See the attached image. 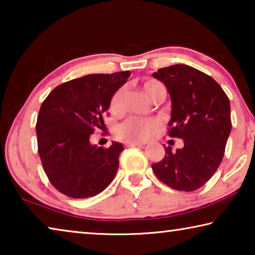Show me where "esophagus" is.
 <instances>
[{"label":"esophagus","mask_w":255,"mask_h":255,"mask_svg":"<svg viewBox=\"0 0 255 255\" xmlns=\"http://www.w3.org/2000/svg\"><path fill=\"white\" fill-rule=\"evenodd\" d=\"M125 145L128 146V147H130V146H140V145H144V144L139 143V141H136V140H126V141H125Z\"/></svg>","instance_id":"1"}]
</instances>
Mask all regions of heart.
<instances>
[{
	"label": "heart",
	"instance_id": "obj_1",
	"mask_svg": "<svg viewBox=\"0 0 255 255\" xmlns=\"http://www.w3.org/2000/svg\"><path fill=\"white\" fill-rule=\"evenodd\" d=\"M143 89L153 99L158 96L164 89L161 82L149 79L143 83ZM126 96L125 88H119L110 100V110L114 114H120L124 110V101ZM161 127V120L156 118L130 117L120 124L117 128V135L126 140H146L152 137Z\"/></svg>",
	"mask_w": 255,
	"mask_h": 255
}]
</instances>
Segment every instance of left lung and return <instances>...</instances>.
Wrapping results in <instances>:
<instances>
[{"instance_id": "obj_1", "label": "left lung", "mask_w": 255, "mask_h": 255, "mask_svg": "<svg viewBox=\"0 0 255 255\" xmlns=\"http://www.w3.org/2000/svg\"><path fill=\"white\" fill-rule=\"evenodd\" d=\"M153 76L165 84L172 109L169 136L184 146L154 163L152 169L163 183L178 191H195L215 174L231 133V105L213 77L191 66L176 64L159 68Z\"/></svg>"}]
</instances>
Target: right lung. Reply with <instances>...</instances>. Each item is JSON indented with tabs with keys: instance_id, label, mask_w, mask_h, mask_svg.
I'll return each instance as SVG.
<instances>
[{
	"instance_id": "add662e5",
	"label": "right lung",
	"mask_w": 255,
	"mask_h": 255,
	"mask_svg": "<svg viewBox=\"0 0 255 255\" xmlns=\"http://www.w3.org/2000/svg\"><path fill=\"white\" fill-rule=\"evenodd\" d=\"M130 72L90 74L65 82L45 99L38 115V153L50 183L67 197L83 199L102 192L115 179L124 146L90 143L94 129L106 127L111 97Z\"/></svg>"
}]
</instances>
